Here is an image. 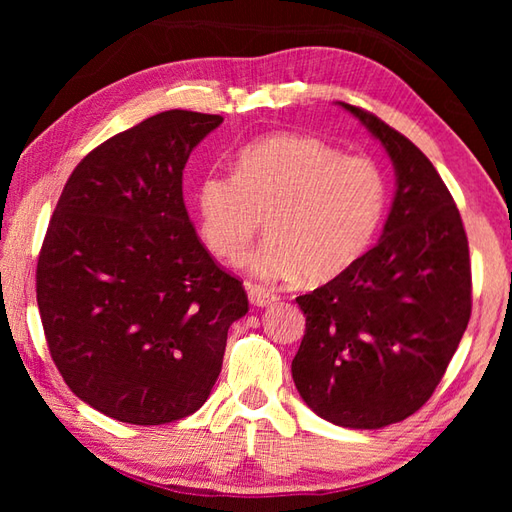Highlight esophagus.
I'll return each mask as SVG.
<instances>
[{"label":"esophagus","mask_w":512,"mask_h":512,"mask_svg":"<svg viewBox=\"0 0 512 512\" xmlns=\"http://www.w3.org/2000/svg\"><path fill=\"white\" fill-rule=\"evenodd\" d=\"M246 292H248V301L253 303L257 308H266L270 303L277 301L275 292H270L264 286H257V284H246Z\"/></svg>","instance_id":"1"}]
</instances>
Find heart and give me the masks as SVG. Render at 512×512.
I'll return each instance as SVG.
<instances>
[{
	"mask_svg": "<svg viewBox=\"0 0 512 512\" xmlns=\"http://www.w3.org/2000/svg\"><path fill=\"white\" fill-rule=\"evenodd\" d=\"M385 206L387 180L374 158L303 134L257 140L239 151L235 171L213 167L195 187L198 235L224 262H244L268 217L273 235L250 259L266 281L343 275L372 246Z\"/></svg>",
	"mask_w": 512,
	"mask_h": 512,
	"instance_id": "1",
	"label": "heart"
}]
</instances>
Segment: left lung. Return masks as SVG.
Returning <instances> with one entry per match:
<instances>
[{
	"mask_svg": "<svg viewBox=\"0 0 512 512\" xmlns=\"http://www.w3.org/2000/svg\"><path fill=\"white\" fill-rule=\"evenodd\" d=\"M339 105L385 147L396 195L380 242L297 297L306 334L292 378L323 420L380 429L431 398L458 350L471 319L469 239L431 160L378 116Z\"/></svg>",
	"mask_w": 512,
	"mask_h": 512,
	"instance_id": "obj_1",
	"label": "left lung"
}]
</instances>
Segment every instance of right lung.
I'll return each instance as SVG.
<instances>
[{
    "mask_svg": "<svg viewBox=\"0 0 512 512\" xmlns=\"http://www.w3.org/2000/svg\"><path fill=\"white\" fill-rule=\"evenodd\" d=\"M217 114L160 112L105 140L63 187L37 262L54 365L114 420L165 424L198 411L248 312L189 220L182 169Z\"/></svg>",
    "mask_w": 512,
    "mask_h": 512,
    "instance_id": "add662e5",
    "label": "right lung"
}]
</instances>
